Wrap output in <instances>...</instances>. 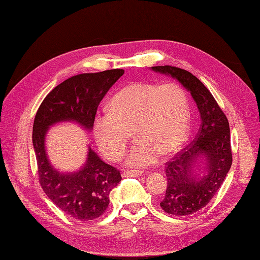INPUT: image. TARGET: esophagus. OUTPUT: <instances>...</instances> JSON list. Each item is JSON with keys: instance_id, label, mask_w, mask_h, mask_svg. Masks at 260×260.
Wrapping results in <instances>:
<instances>
[{"instance_id": "esophagus-1", "label": "esophagus", "mask_w": 260, "mask_h": 260, "mask_svg": "<svg viewBox=\"0 0 260 260\" xmlns=\"http://www.w3.org/2000/svg\"><path fill=\"white\" fill-rule=\"evenodd\" d=\"M143 172L140 170H125L123 172L124 178H128V176H140Z\"/></svg>"}]
</instances>
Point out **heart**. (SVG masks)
I'll use <instances>...</instances> for the list:
<instances>
[{"instance_id":"1","label":"heart","mask_w":260,"mask_h":260,"mask_svg":"<svg viewBox=\"0 0 260 260\" xmlns=\"http://www.w3.org/2000/svg\"><path fill=\"white\" fill-rule=\"evenodd\" d=\"M108 110L96 116L92 131L99 150L112 161L123 157L131 129L136 142L127 164L135 168L150 167L162 153L169 155L178 151L189 136V97L175 84L131 82L114 93Z\"/></svg>"}]
</instances>
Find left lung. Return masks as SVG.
Returning a JSON list of instances; mask_svg holds the SVG:
<instances>
[{"instance_id":"left-lung-1","label":"left lung","mask_w":260,"mask_h":260,"mask_svg":"<svg viewBox=\"0 0 260 260\" xmlns=\"http://www.w3.org/2000/svg\"><path fill=\"white\" fill-rule=\"evenodd\" d=\"M152 69L178 79L190 91L200 112L201 125L194 140L165 163L168 186L159 203L169 214H192L211 201L230 170L233 152L229 121L212 93L189 71L173 66H156ZM203 158L207 172L197 178L194 170Z\"/></svg>"}]
</instances>
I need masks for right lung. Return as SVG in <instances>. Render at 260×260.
<instances>
[{"label": "right lung", "mask_w": 260, "mask_h": 260, "mask_svg": "<svg viewBox=\"0 0 260 260\" xmlns=\"http://www.w3.org/2000/svg\"><path fill=\"white\" fill-rule=\"evenodd\" d=\"M123 75V69H110L70 77L48 93L33 121L39 183L60 210L80 221L99 218L106 211L109 193L121 180L120 172L103 162L89 147L86 165L80 171L59 173L48 161L45 137L49 127L63 120L77 121L91 131L99 103Z\"/></svg>", "instance_id": "obj_1"}]
</instances>
